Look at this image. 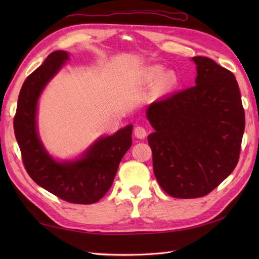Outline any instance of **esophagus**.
Wrapping results in <instances>:
<instances>
[{
    "mask_svg": "<svg viewBox=\"0 0 259 259\" xmlns=\"http://www.w3.org/2000/svg\"><path fill=\"white\" fill-rule=\"evenodd\" d=\"M134 133H135V136L137 137V138H139V139H144L147 136V130L145 129V126H142V125H137L134 130Z\"/></svg>",
    "mask_w": 259,
    "mask_h": 259,
    "instance_id": "esophagus-1",
    "label": "esophagus"
}]
</instances>
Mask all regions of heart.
Segmentation results:
<instances>
[{
  "instance_id": "1",
  "label": "heart",
  "mask_w": 259,
  "mask_h": 259,
  "mask_svg": "<svg viewBox=\"0 0 259 259\" xmlns=\"http://www.w3.org/2000/svg\"><path fill=\"white\" fill-rule=\"evenodd\" d=\"M152 74L155 75L156 78H159V76H161V74H162V70L160 68H155L152 70ZM175 80H176L175 76L172 74H170V73L164 75V78H163V81H164V83H166V85L174 84Z\"/></svg>"
}]
</instances>
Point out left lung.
<instances>
[{"label": "left lung", "instance_id": "8db88e82", "mask_svg": "<svg viewBox=\"0 0 259 259\" xmlns=\"http://www.w3.org/2000/svg\"><path fill=\"white\" fill-rule=\"evenodd\" d=\"M196 85L152 102L148 137L158 184L174 198L208 195L237 166L245 111L235 75L206 57L192 58Z\"/></svg>", "mask_w": 259, "mask_h": 259}]
</instances>
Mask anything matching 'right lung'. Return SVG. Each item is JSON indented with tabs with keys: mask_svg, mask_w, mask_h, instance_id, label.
<instances>
[{
	"mask_svg": "<svg viewBox=\"0 0 259 259\" xmlns=\"http://www.w3.org/2000/svg\"><path fill=\"white\" fill-rule=\"evenodd\" d=\"M68 60L65 51H54L27 76L18 99L14 134L25 170L34 183L60 199L89 205L100 200L112 186L121 159L133 144V125L97 140L78 160L60 162L49 155L36 130L37 100Z\"/></svg>",
	"mask_w": 259,
	"mask_h": 259,
	"instance_id": "right-lung-1",
	"label": "right lung"
}]
</instances>
